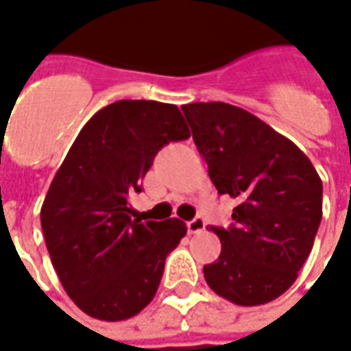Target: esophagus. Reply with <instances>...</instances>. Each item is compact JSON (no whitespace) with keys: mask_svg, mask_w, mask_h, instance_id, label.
Here are the masks:
<instances>
[{"mask_svg":"<svg viewBox=\"0 0 351 351\" xmlns=\"http://www.w3.org/2000/svg\"><path fill=\"white\" fill-rule=\"evenodd\" d=\"M204 227H206V221H204L202 217H195V219L188 221L189 234H199V232H202V230H204Z\"/></svg>","mask_w":351,"mask_h":351,"instance_id":"34e87169","label":"esophagus"}]
</instances>
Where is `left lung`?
Masks as SVG:
<instances>
[{"instance_id":"obj_1","label":"left lung","mask_w":351,"mask_h":351,"mask_svg":"<svg viewBox=\"0 0 351 351\" xmlns=\"http://www.w3.org/2000/svg\"><path fill=\"white\" fill-rule=\"evenodd\" d=\"M219 195L236 199L232 225L212 227L221 255L204 266L215 294L253 307L285 294L313 249L322 180L307 156L249 111L225 102L182 106Z\"/></svg>"}]
</instances>
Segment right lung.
Returning <instances> with one entry per match:
<instances>
[{
    "label": "right lung",
    "mask_w": 351,
    "mask_h": 351,
    "mask_svg": "<svg viewBox=\"0 0 351 351\" xmlns=\"http://www.w3.org/2000/svg\"><path fill=\"white\" fill-rule=\"evenodd\" d=\"M191 136L180 110L119 100L90 117L53 176L40 225L59 281L93 318L128 320L149 305L165 258L186 236L180 219H132L130 195L158 150Z\"/></svg>",
    "instance_id": "right-lung-1"
}]
</instances>
